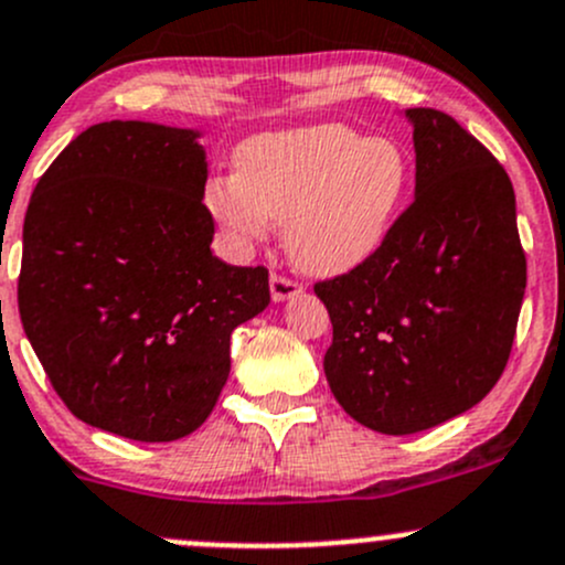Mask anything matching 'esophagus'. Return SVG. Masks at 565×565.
<instances>
[{
	"label": "esophagus",
	"instance_id": "34e87169",
	"mask_svg": "<svg viewBox=\"0 0 565 565\" xmlns=\"http://www.w3.org/2000/svg\"><path fill=\"white\" fill-rule=\"evenodd\" d=\"M300 295V284L289 281V278L284 276H270V298L276 302H284V300H292Z\"/></svg>",
	"mask_w": 565,
	"mask_h": 565
}]
</instances>
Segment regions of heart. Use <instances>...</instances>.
<instances>
[{"label": "heart", "instance_id": "obj_1", "mask_svg": "<svg viewBox=\"0 0 565 565\" xmlns=\"http://www.w3.org/2000/svg\"><path fill=\"white\" fill-rule=\"evenodd\" d=\"M408 192V157L395 140L343 124L254 135L235 151V175L205 186V207L237 246L284 222V246L300 270L341 276L387 241Z\"/></svg>", "mask_w": 565, "mask_h": 565}]
</instances>
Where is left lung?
<instances>
[{
    "label": "left lung",
    "mask_w": 565,
    "mask_h": 565,
    "mask_svg": "<svg viewBox=\"0 0 565 565\" xmlns=\"http://www.w3.org/2000/svg\"><path fill=\"white\" fill-rule=\"evenodd\" d=\"M403 116L417 153L414 203L367 263L313 287L332 322V395L387 436L477 406L507 367L525 298L507 170L447 113Z\"/></svg>",
    "instance_id": "8db88e82"
}]
</instances>
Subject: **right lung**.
I'll return each instance as SVG.
<instances>
[{"label": "right lung", "instance_id": "add662e5", "mask_svg": "<svg viewBox=\"0 0 565 565\" xmlns=\"http://www.w3.org/2000/svg\"><path fill=\"white\" fill-rule=\"evenodd\" d=\"M200 129L103 121L45 170L23 218L18 311L64 406L178 441L230 376V335L270 302L265 267L213 257Z\"/></svg>", "mask_w": 565, "mask_h": 565}]
</instances>
